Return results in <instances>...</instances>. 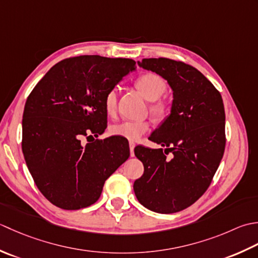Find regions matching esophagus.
<instances>
[{"mask_svg":"<svg viewBox=\"0 0 258 258\" xmlns=\"http://www.w3.org/2000/svg\"><path fill=\"white\" fill-rule=\"evenodd\" d=\"M135 147H136V144L133 143V141H130V143H129V148H130V156L131 157L135 156V152H134Z\"/></svg>","mask_w":258,"mask_h":258,"instance_id":"obj_1","label":"esophagus"}]
</instances>
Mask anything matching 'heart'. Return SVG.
Here are the masks:
<instances>
[{
    "mask_svg": "<svg viewBox=\"0 0 258 258\" xmlns=\"http://www.w3.org/2000/svg\"><path fill=\"white\" fill-rule=\"evenodd\" d=\"M137 89L147 99L150 100L149 110L151 114L159 120L166 119L170 114L171 106L170 102L166 99L160 98L167 90V83L160 76L156 73H144L139 78H137L135 82ZM103 107L107 114L114 115L118 108V89L112 88L106 93L103 99ZM151 123L147 120L140 121H133L125 120L119 123L111 125L110 133L113 136L122 137L124 139L131 141L138 140L141 136L148 133Z\"/></svg>",
    "mask_w": 258,
    "mask_h": 258,
    "instance_id": "obj_1",
    "label": "heart"
}]
</instances>
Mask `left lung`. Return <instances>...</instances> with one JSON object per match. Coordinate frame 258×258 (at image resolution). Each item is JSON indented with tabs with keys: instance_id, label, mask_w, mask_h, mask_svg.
<instances>
[{
	"instance_id": "obj_1",
	"label": "left lung",
	"mask_w": 258,
	"mask_h": 258,
	"mask_svg": "<svg viewBox=\"0 0 258 258\" xmlns=\"http://www.w3.org/2000/svg\"><path fill=\"white\" fill-rule=\"evenodd\" d=\"M139 66L165 78L173 91L171 113L149 137L166 149L136 147L144 164L134 183L136 197L152 212L172 214L201 198L213 181L226 146L222 96L196 68L167 57ZM171 152L170 159L166 156Z\"/></svg>"
}]
</instances>
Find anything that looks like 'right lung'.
Segmentation results:
<instances>
[{
	"label": "right lung",
	"instance_id": "1",
	"mask_svg": "<svg viewBox=\"0 0 258 258\" xmlns=\"http://www.w3.org/2000/svg\"><path fill=\"white\" fill-rule=\"evenodd\" d=\"M123 57L80 55L57 62L26 99L22 151L36 187L54 206L96 203L108 178L129 158V146L99 137L107 128L103 99L136 69Z\"/></svg>",
	"mask_w": 258,
	"mask_h": 258
}]
</instances>
